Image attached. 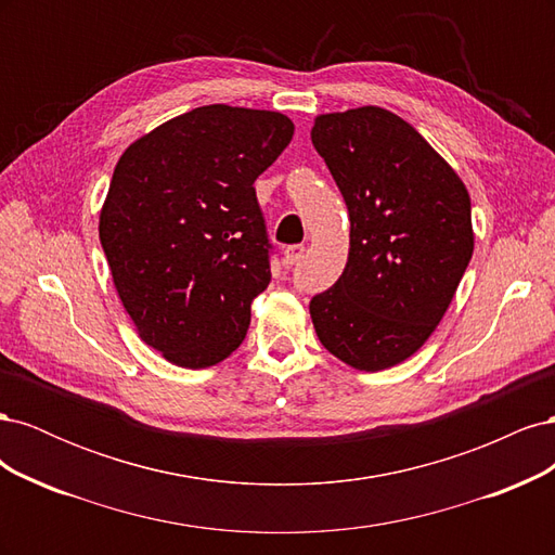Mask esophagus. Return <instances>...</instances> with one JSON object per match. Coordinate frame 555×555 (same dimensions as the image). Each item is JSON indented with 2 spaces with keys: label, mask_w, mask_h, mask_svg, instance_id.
Segmentation results:
<instances>
[{
  "label": "esophagus",
  "mask_w": 555,
  "mask_h": 555,
  "mask_svg": "<svg viewBox=\"0 0 555 555\" xmlns=\"http://www.w3.org/2000/svg\"><path fill=\"white\" fill-rule=\"evenodd\" d=\"M306 255V247L304 245H289L287 249H284V261H287L289 266L298 263L300 259H304Z\"/></svg>",
  "instance_id": "esophagus-1"
}]
</instances>
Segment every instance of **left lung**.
Here are the masks:
<instances>
[{
    "mask_svg": "<svg viewBox=\"0 0 555 555\" xmlns=\"http://www.w3.org/2000/svg\"><path fill=\"white\" fill-rule=\"evenodd\" d=\"M310 137L351 222L345 271L310 300V317L333 357L377 373L410 359L456 294L475 249L469 194L386 108L319 115Z\"/></svg>",
    "mask_w": 555,
    "mask_h": 555,
    "instance_id": "1",
    "label": "left lung"
}]
</instances>
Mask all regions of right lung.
I'll use <instances>...</instances> for the list:
<instances>
[{
  "label": "right lung",
  "instance_id": "right-lung-1",
  "mask_svg": "<svg viewBox=\"0 0 555 555\" xmlns=\"http://www.w3.org/2000/svg\"><path fill=\"white\" fill-rule=\"evenodd\" d=\"M294 137L275 111L210 104L159 125L117 162L99 215L113 284L141 340L180 367L243 343L271 282L251 184Z\"/></svg>",
  "mask_w": 555,
  "mask_h": 555
}]
</instances>
